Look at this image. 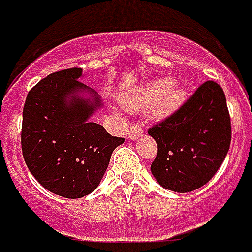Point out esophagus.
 I'll return each mask as SVG.
<instances>
[{
	"label": "esophagus",
	"instance_id": "esophagus-1",
	"mask_svg": "<svg viewBox=\"0 0 252 252\" xmlns=\"http://www.w3.org/2000/svg\"><path fill=\"white\" fill-rule=\"evenodd\" d=\"M143 135V128L140 125H132L131 127L128 128V132H127V136L128 139H131V140H135V139L140 138Z\"/></svg>",
	"mask_w": 252,
	"mask_h": 252
}]
</instances>
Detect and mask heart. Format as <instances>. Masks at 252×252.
<instances>
[{
  "mask_svg": "<svg viewBox=\"0 0 252 252\" xmlns=\"http://www.w3.org/2000/svg\"><path fill=\"white\" fill-rule=\"evenodd\" d=\"M186 98V91L181 86L173 84L170 78L147 82L135 92L124 98V105L130 112L150 109L155 118H165L176 112Z\"/></svg>",
  "mask_w": 252,
  "mask_h": 252,
  "instance_id": "heart-1",
  "label": "heart"
}]
</instances>
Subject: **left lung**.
Returning a JSON list of instances; mask_svg holds the SVG:
<instances>
[{"label":"left lung","mask_w":252,"mask_h":252,"mask_svg":"<svg viewBox=\"0 0 252 252\" xmlns=\"http://www.w3.org/2000/svg\"><path fill=\"white\" fill-rule=\"evenodd\" d=\"M158 143L151 172L161 186L190 192L212 178L226 158L231 124L220 84L207 80L192 96L148 128Z\"/></svg>","instance_id":"8db88e82"}]
</instances>
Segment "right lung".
I'll return each mask as SVG.
<instances>
[{"label": "right lung", "mask_w": 252, "mask_h": 252, "mask_svg": "<svg viewBox=\"0 0 252 252\" xmlns=\"http://www.w3.org/2000/svg\"><path fill=\"white\" fill-rule=\"evenodd\" d=\"M80 76L79 67L50 74L31 88L23 108L24 161L41 186L67 199L91 194L109 165L112 152L125 142L88 121L101 101L80 83ZM82 91L92 98L76 96Z\"/></svg>", "instance_id": "right-lung-1"}]
</instances>
